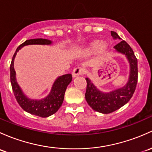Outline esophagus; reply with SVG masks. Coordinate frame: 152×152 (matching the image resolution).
<instances>
[{
  "instance_id": "esophagus-1",
  "label": "esophagus",
  "mask_w": 152,
  "mask_h": 152,
  "mask_svg": "<svg viewBox=\"0 0 152 152\" xmlns=\"http://www.w3.org/2000/svg\"><path fill=\"white\" fill-rule=\"evenodd\" d=\"M84 69H83L82 68H80V67H77V68H75L74 69H73L72 75H73V77H76V76L84 74Z\"/></svg>"
}]
</instances>
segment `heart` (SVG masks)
Wrapping results in <instances>:
<instances>
[{"instance_id":"obj_1","label":"heart","mask_w":152,"mask_h":152,"mask_svg":"<svg viewBox=\"0 0 152 152\" xmlns=\"http://www.w3.org/2000/svg\"><path fill=\"white\" fill-rule=\"evenodd\" d=\"M100 48H101L102 49H105V48H106V44L100 41H95V42L92 44V47H91V51L95 52V51H97V49H100Z\"/></svg>"}]
</instances>
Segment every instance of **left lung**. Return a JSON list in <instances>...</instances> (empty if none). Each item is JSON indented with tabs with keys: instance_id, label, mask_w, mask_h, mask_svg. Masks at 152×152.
<instances>
[{
	"instance_id": "1",
	"label": "left lung",
	"mask_w": 152,
	"mask_h": 152,
	"mask_svg": "<svg viewBox=\"0 0 152 152\" xmlns=\"http://www.w3.org/2000/svg\"><path fill=\"white\" fill-rule=\"evenodd\" d=\"M111 33L114 38L121 39L116 32L111 31ZM114 49L117 52L124 54L130 62V74L128 83L122 88L108 93H103L97 89L88 78L86 79V100L92 109L102 114L114 112L125 105L133 95L138 82V60L132 48L125 41L122 40L114 46Z\"/></svg>"
}]
</instances>
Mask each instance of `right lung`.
Wrapping results in <instances>:
<instances>
[{"label": "right lung", "mask_w": 152, "mask_h": 152, "mask_svg": "<svg viewBox=\"0 0 152 152\" xmlns=\"http://www.w3.org/2000/svg\"><path fill=\"white\" fill-rule=\"evenodd\" d=\"M52 41L43 38L27 40L17 47L12 57L10 65V81L14 95L19 105L24 111L40 117H48L55 114L60 108L64 100L65 90L72 80V75L70 73L60 76L55 81L52 91L47 97L40 100H30L24 95L17 83L15 78V71L14 69V60L17 52L24 46L30 44H50Z\"/></svg>", "instance_id": "right-lung-1"}]
</instances>
